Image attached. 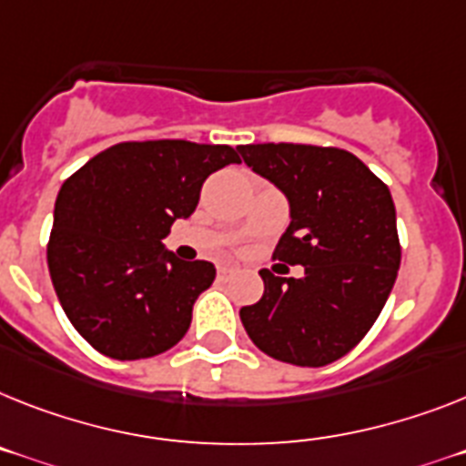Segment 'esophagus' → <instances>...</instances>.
Returning a JSON list of instances; mask_svg holds the SVG:
<instances>
[{
  "label": "esophagus",
  "mask_w": 466,
  "mask_h": 466,
  "mask_svg": "<svg viewBox=\"0 0 466 466\" xmlns=\"http://www.w3.org/2000/svg\"><path fill=\"white\" fill-rule=\"evenodd\" d=\"M234 275H237V269H234V268H227V265H222V268H218V277H220L222 281L232 279Z\"/></svg>",
  "instance_id": "obj_1"
}]
</instances>
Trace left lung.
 Returning a JSON list of instances; mask_svg holds the SVG:
<instances>
[{"label":"left lung","mask_w":466,"mask_h":466,"mask_svg":"<svg viewBox=\"0 0 466 466\" xmlns=\"http://www.w3.org/2000/svg\"><path fill=\"white\" fill-rule=\"evenodd\" d=\"M253 173L287 197L289 222L275 248L306 275L260 269L263 299L239 310L246 334L269 358L324 367L372 329L400 268L389 187L350 151L310 144L239 147Z\"/></svg>","instance_id":"left-lung-1"}]
</instances>
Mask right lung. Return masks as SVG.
<instances>
[{"label": "right lung", "mask_w": 466, "mask_h": 466, "mask_svg": "<svg viewBox=\"0 0 466 466\" xmlns=\"http://www.w3.org/2000/svg\"><path fill=\"white\" fill-rule=\"evenodd\" d=\"M237 151L185 139L123 142L66 179L46 263L70 324L99 353L154 358L187 334L215 265L179 260L163 239L197 210L210 173L241 163Z\"/></svg>", "instance_id": "add662e5"}]
</instances>
